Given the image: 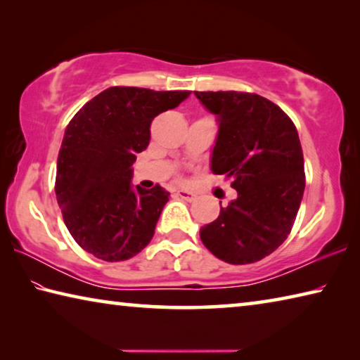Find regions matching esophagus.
<instances>
[{
    "mask_svg": "<svg viewBox=\"0 0 360 360\" xmlns=\"http://www.w3.org/2000/svg\"><path fill=\"white\" fill-rule=\"evenodd\" d=\"M176 195H178L179 198L186 200V202H192V200H195V193L192 191H188V188H176Z\"/></svg>",
    "mask_w": 360,
    "mask_h": 360,
    "instance_id": "obj_1",
    "label": "esophagus"
}]
</instances>
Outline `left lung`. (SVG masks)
Listing matches in <instances>:
<instances>
[{
    "mask_svg": "<svg viewBox=\"0 0 360 360\" xmlns=\"http://www.w3.org/2000/svg\"><path fill=\"white\" fill-rule=\"evenodd\" d=\"M219 125L211 169L233 179L238 197L200 229L210 251L245 265L270 255L290 233L304 191L303 152L275 103L245 92H195Z\"/></svg>",
    "mask_w": 360,
    "mask_h": 360,
    "instance_id": "left-lung-1",
    "label": "left lung"
}]
</instances>
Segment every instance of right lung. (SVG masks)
Masks as SVG:
<instances>
[{"label":"right lung","instance_id":"1","mask_svg":"<svg viewBox=\"0 0 360 360\" xmlns=\"http://www.w3.org/2000/svg\"><path fill=\"white\" fill-rule=\"evenodd\" d=\"M191 92L109 87L71 119L57 160L56 195L66 229L84 251L106 262L141 252L169 192L133 187V163L148 148L150 122Z\"/></svg>","mask_w":360,"mask_h":360}]
</instances>
